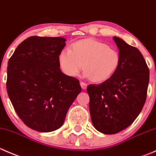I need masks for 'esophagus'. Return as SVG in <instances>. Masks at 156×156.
<instances>
[{"instance_id": "esophagus-1", "label": "esophagus", "mask_w": 156, "mask_h": 156, "mask_svg": "<svg viewBox=\"0 0 156 156\" xmlns=\"http://www.w3.org/2000/svg\"><path fill=\"white\" fill-rule=\"evenodd\" d=\"M80 84H81V87L83 90H85L86 88H87V84H86V83L83 82V81H81V82H80Z\"/></svg>"}]
</instances>
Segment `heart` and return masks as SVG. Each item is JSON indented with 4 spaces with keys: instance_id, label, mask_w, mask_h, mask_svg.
<instances>
[{
    "instance_id": "heart-1",
    "label": "heart",
    "mask_w": 156,
    "mask_h": 156,
    "mask_svg": "<svg viewBox=\"0 0 156 156\" xmlns=\"http://www.w3.org/2000/svg\"><path fill=\"white\" fill-rule=\"evenodd\" d=\"M58 61L62 71L68 76H77L84 65V76L101 83L115 73L120 65V55L106 43L88 38L72 44V50H61Z\"/></svg>"
}]
</instances>
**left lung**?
Masks as SVG:
<instances>
[{"label": "left lung", "instance_id": "8db88e82", "mask_svg": "<svg viewBox=\"0 0 156 156\" xmlns=\"http://www.w3.org/2000/svg\"><path fill=\"white\" fill-rule=\"evenodd\" d=\"M119 50L120 65L115 73L102 84H90V113L98 131L114 134L130 126L146 102L149 71L137 48L113 37Z\"/></svg>", "mask_w": 156, "mask_h": 156}]
</instances>
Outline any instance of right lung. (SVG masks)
Segmentation results:
<instances>
[{
  "mask_svg": "<svg viewBox=\"0 0 156 156\" xmlns=\"http://www.w3.org/2000/svg\"><path fill=\"white\" fill-rule=\"evenodd\" d=\"M61 37L31 36L9 59L7 90L16 112L30 128L57 130L81 87L59 69L58 56L66 46Z\"/></svg>",
  "mask_w": 156,
  "mask_h": 156,
  "instance_id": "obj_1",
  "label": "right lung"
}]
</instances>
